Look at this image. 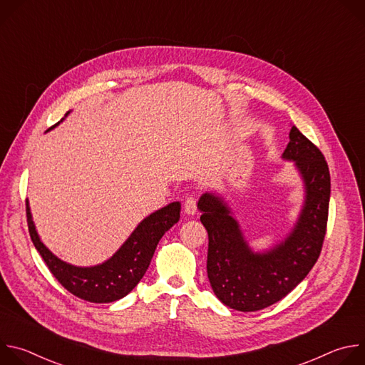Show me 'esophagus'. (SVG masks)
Returning a JSON list of instances; mask_svg holds the SVG:
<instances>
[{"label":"esophagus","mask_w":365,"mask_h":365,"mask_svg":"<svg viewBox=\"0 0 365 365\" xmlns=\"http://www.w3.org/2000/svg\"><path fill=\"white\" fill-rule=\"evenodd\" d=\"M196 211H197L196 200L190 196V197H187L186 202H185V214L189 215V217H193V215L196 214Z\"/></svg>","instance_id":"obj_1"}]
</instances>
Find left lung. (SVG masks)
Returning <instances> with one entry per match:
<instances>
[{
  "mask_svg": "<svg viewBox=\"0 0 365 365\" xmlns=\"http://www.w3.org/2000/svg\"><path fill=\"white\" fill-rule=\"evenodd\" d=\"M282 159L302 182L303 202L289 232L267 248H254L231 206L217 193L197 200L207 231V279L215 296L241 312L264 309L289 294L315 266L327 231L331 176L324 154L294 125Z\"/></svg>",
  "mask_w": 365,
  "mask_h": 365,
  "instance_id": "left-lung-1",
  "label": "left lung"
}]
</instances>
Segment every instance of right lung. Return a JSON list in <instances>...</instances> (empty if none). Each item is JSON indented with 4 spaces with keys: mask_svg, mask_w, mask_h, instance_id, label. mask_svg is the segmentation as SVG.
I'll return each mask as SVG.
<instances>
[{
    "mask_svg": "<svg viewBox=\"0 0 365 365\" xmlns=\"http://www.w3.org/2000/svg\"><path fill=\"white\" fill-rule=\"evenodd\" d=\"M71 111L66 113L68 117ZM65 118L50 130L58 127ZM27 224L31 241L59 283L72 294L92 302L110 303L127 296L143 279L162 237L179 221L180 202H172L145 217L108 258L95 266H73L51 252L40 240L27 200Z\"/></svg>",
    "mask_w": 365,
    "mask_h": 365,
    "instance_id": "right-lung-1",
    "label": "right lung"
}]
</instances>
